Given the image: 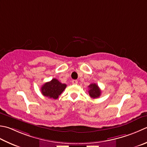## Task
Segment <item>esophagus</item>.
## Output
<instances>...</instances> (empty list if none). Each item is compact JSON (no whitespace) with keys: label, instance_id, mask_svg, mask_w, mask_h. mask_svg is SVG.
<instances>
[{"label":"esophagus","instance_id":"34e87169","mask_svg":"<svg viewBox=\"0 0 147 147\" xmlns=\"http://www.w3.org/2000/svg\"><path fill=\"white\" fill-rule=\"evenodd\" d=\"M72 83H73V84H74V85H76L78 83V81L76 80H73V81H72Z\"/></svg>","mask_w":147,"mask_h":147}]
</instances>
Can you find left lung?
I'll return each instance as SVG.
<instances>
[{"label":"left lung","instance_id":"obj_1","mask_svg":"<svg viewBox=\"0 0 147 147\" xmlns=\"http://www.w3.org/2000/svg\"><path fill=\"white\" fill-rule=\"evenodd\" d=\"M88 94L90 95L91 98H98L100 96L101 91H100V89L98 87V85L96 84V83H91V84L88 86Z\"/></svg>","mask_w":147,"mask_h":147}]
</instances>
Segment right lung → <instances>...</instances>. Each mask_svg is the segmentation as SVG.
Here are the masks:
<instances>
[{"label":"right lung","instance_id":"right-lung-1","mask_svg":"<svg viewBox=\"0 0 147 147\" xmlns=\"http://www.w3.org/2000/svg\"><path fill=\"white\" fill-rule=\"evenodd\" d=\"M66 87V84L60 83L58 80L53 78L50 82L45 83L41 87V90L43 96L48 98L57 99Z\"/></svg>","mask_w":147,"mask_h":147}]
</instances>
